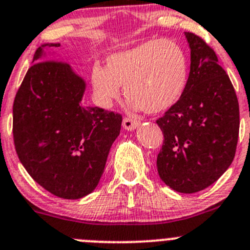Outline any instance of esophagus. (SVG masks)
<instances>
[{
  "label": "esophagus",
  "instance_id": "1",
  "mask_svg": "<svg viewBox=\"0 0 250 250\" xmlns=\"http://www.w3.org/2000/svg\"><path fill=\"white\" fill-rule=\"evenodd\" d=\"M122 125L125 130H129V132H132V130H134L136 128H138L139 122L138 121L132 120V118H125L122 122Z\"/></svg>",
  "mask_w": 250,
  "mask_h": 250
}]
</instances>
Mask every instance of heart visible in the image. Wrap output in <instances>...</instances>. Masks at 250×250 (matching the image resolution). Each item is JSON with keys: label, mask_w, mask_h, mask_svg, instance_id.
I'll use <instances>...</instances> for the list:
<instances>
[{"label": "heart", "mask_w": 250, "mask_h": 250, "mask_svg": "<svg viewBox=\"0 0 250 250\" xmlns=\"http://www.w3.org/2000/svg\"><path fill=\"white\" fill-rule=\"evenodd\" d=\"M107 66L95 62L91 83L99 106L111 108L125 86L132 111L163 113L183 99L188 83V59L179 43L150 39L107 57Z\"/></svg>", "instance_id": "obj_1"}]
</instances>
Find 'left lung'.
Listing matches in <instances>:
<instances>
[{"instance_id": "obj_1", "label": "left lung", "mask_w": 250, "mask_h": 250, "mask_svg": "<svg viewBox=\"0 0 250 250\" xmlns=\"http://www.w3.org/2000/svg\"><path fill=\"white\" fill-rule=\"evenodd\" d=\"M190 75L183 99L157 121L164 134L158 154L160 179L181 193L208 188L232 164L239 133V104L216 53L185 32Z\"/></svg>"}]
</instances>
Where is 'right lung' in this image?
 Listing matches in <instances>:
<instances>
[{"label":"right lung","mask_w":250,"mask_h":250,"mask_svg":"<svg viewBox=\"0 0 250 250\" xmlns=\"http://www.w3.org/2000/svg\"><path fill=\"white\" fill-rule=\"evenodd\" d=\"M44 43L13 104V138L28 174L53 195L78 200L99 185L122 116L83 104L86 81Z\"/></svg>","instance_id":"obj_1"}]
</instances>
